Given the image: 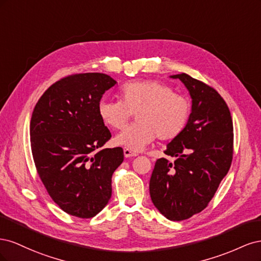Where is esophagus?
<instances>
[{"label":"esophagus","mask_w":261,"mask_h":261,"mask_svg":"<svg viewBox=\"0 0 261 261\" xmlns=\"http://www.w3.org/2000/svg\"><path fill=\"white\" fill-rule=\"evenodd\" d=\"M124 155H125V158H130V156H136V155H138L136 152H133V151H130L129 149H124Z\"/></svg>","instance_id":"esophagus-1"}]
</instances>
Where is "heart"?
Instances as JSON below:
<instances>
[{
  "mask_svg": "<svg viewBox=\"0 0 261 261\" xmlns=\"http://www.w3.org/2000/svg\"><path fill=\"white\" fill-rule=\"evenodd\" d=\"M120 100L102 99L98 103V115L108 127L123 129L132 114L134 125L114 138V143L130 151H141L155 138L171 140L184 130L191 116L189 100L175 93L161 82L146 80L123 85Z\"/></svg>",
  "mask_w": 261,
  "mask_h": 261,
  "instance_id": "heart-1",
  "label": "heart"
}]
</instances>
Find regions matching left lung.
<instances>
[{
  "label": "left lung",
  "mask_w": 261,
  "mask_h": 261,
  "mask_svg": "<svg viewBox=\"0 0 261 261\" xmlns=\"http://www.w3.org/2000/svg\"><path fill=\"white\" fill-rule=\"evenodd\" d=\"M184 84L192 112L184 130L164 153L174 163L158 159L149 191L154 207L172 221H181L207 207L230 170L233 122L225 101L210 86L187 74L170 76Z\"/></svg>",
  "instance_id": "8db88e82"
}]
</instances>
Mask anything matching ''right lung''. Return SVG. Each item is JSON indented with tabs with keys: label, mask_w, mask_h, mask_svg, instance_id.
<instances>
[{
	"label": "right lung",
	"mask_w": 261,
	"mask_h": 261,
	"mask_svg": "<svg viewBox=\"0 0 261 261\" xmlns=\"http://www.w3.org/2000/svg\"><path fill=\"white\" fill-rule=\"evenodd\" d=\"M115 85L102 73L68 76L53 84L34 109L30 143L38 174L70 216L92 218L111 198L112 174L124 153L121 147L100 150L111 133L98 115V103Z\"/></svg>",
	"instance_id": "right-lung-1"
}]
</instances>
